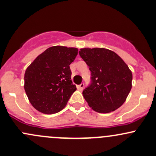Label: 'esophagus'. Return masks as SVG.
Wrapping results in <instances>:
<instances>
[{"label":"esophagus","instance_id":"34e87169","mask_svg":"<svg viewBox=\"0 0 156 156\" xmlns=\"http://www.w3.org/2000/svg\"><path fill=\"white\" fill-rule=\"evenodd\" d=\"M83 88H84V83H82V84L77 85V89L80 91H83Z\"/></svg>","mask_w":156,"mask_h":156}]
</instances>
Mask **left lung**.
<instances>
[{"label": "left lung", "instance_id": "obj_1", "mask_svg": "<svg viewBox=\"0 0 156 156\" xmlns=\"http://www.w3.org/2000/svg\"><path fill=\"white\" fill-rule=\"evenodd\" d=\"M79 53L91 72V85L83 92L88 105L99 113L120 108L132 86L128 65L116 53L105 48H81Z\"/></svg>", "mask_w": 156, "mask_h": 156}]
</instances>
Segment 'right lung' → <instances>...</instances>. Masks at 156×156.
<instances>
[{
    "mask_svg": "<svg viewBox=\"0 0 156 156\" xmlns=\"http://www.w3.org/2000/svg\"><path fill=\"white\" fill-rule=\"evenodd\" d=\"M78 49L53 46L34 59L24 73V90L31 105L47 115L57 113L66 106L76 90L72 83L69 65Z\"/></svg>",
    "mask_w": 156,
    "mask_h": 156,
    "instance_id": "obj_1",
    "label": "right lung"
}]
</instances>
